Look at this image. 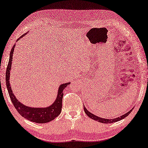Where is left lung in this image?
<instances>
[{
    "label": "left lung",
    "mask_w": 148,
    "mask_h": 148,
    "mask_svg": "<svg viewBox=\"0 0 148 148\" xmlns=\"http://www.w3.org/2000/svg\"><path fill=\"white\" fill-rule=\"evenodd\" d=\"M84 111H85V114L87 115V116L90 118H91V119H92L95 120V121H98V122H102V123H106V124L113 123V122H117L119 121H121L122 119H124L125 117H126L127 116H129V114H130V113L131 112L132 109H132L131 110H130L129 112H127V113H125V114L122 115V116H121L120 117L113 119H103V118L97 117V116H95V115H93L91 112H90L88 110H87V109H86V108L85 107V106H84Z\"/></svg>",
    "instance_id": "1"
}]
</instances>
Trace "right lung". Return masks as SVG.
<instances>
[{
	"label": "right lung",
	"mask_w": 148,
	"mask_h": 148,
	"mask_svg": "<svg viewBox=\"0 0 148 148\" xmlns=\"http://www.w3.org/2000/svg\"><path fill=\"white\" fill-rule=\"evenodd\" d=\"M26 34L27 32L24 34L23 36H21L19 39ZM14 47H15V45L12 47L11 51H10V53L9 61L8 67H7L5 73L7 88H8L10 98L13 103V106L16 108V109L20 115H21L25 119H26L31 122H36V123H46V122L53 121L56 117L58 116L61 113L62 108L63 90L66 88V86L68 84H70V82L63 84L60 86L58 92V94L57 95L55 102L49 107H47L46 108H32L26 106L22 103L19 102L15 97V95L13 94L12 90L11 89V87H10L9 82L10 71L11 70V68L10 67H11L12 62V56L14 54L13 52Z\"/></svg>",
	"instance_id": "add662e5"
}]
</instances>
